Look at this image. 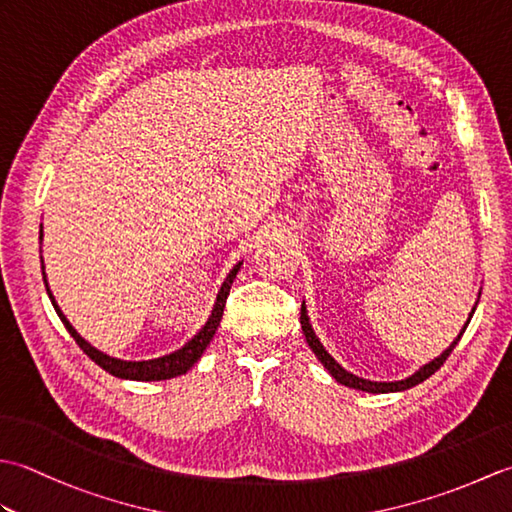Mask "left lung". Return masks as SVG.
<instances>
[{
	"label": "left lung",
	"mask_w": 512,
	"mask_h": 512,
	"mask_svg": "<svg viewBox=\"0 0 512 512\" xmlns=\"http://www.w3.org/2000/svg\"><path fill=\"white\" fill-rule=\"evenodd\" d=\"M473 312H475V308H473ZM473 317V314H471ZM471 317H469V321H471ZM469 325V323H466ZM466 325H464V330H466ZM301 330H303V334H306V341H308V345L312 347V352L317 354V358L319 361L323 363V367L328 369V372L339 380L341 385H345V387H354V389H361V391H372V394H387V391H402V389H409V387H413V385H418V383H422V380H427L431 374H436L438 369L447 363V358L451 356V352H453V347L458 345V341L462 339V334H464V330L458 334V339H455L451 345H449V350H444L436 361H431L429 365H424V367H420L416 374L413 376H409V378H405V380H396V383H372V380H365V378H358V376H352L350 372H345V369L334 361V358L323 350V345L319 343V339L317 336H314V332H312V328H310V323H308V314H306V306H301Z\"/></svg>",
	"instance_id": "obj_1"
}]
</instances>
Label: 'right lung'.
<instances>
[{"instance_id": "obj_1", "label": "right lung", "mask_w": 512, "mask_h": 512, "mask_svg": "<svg viewBox=\"0 0 512 512\" xmlns=\"http://www.w3.org/2000/svg\"><path fill=\"white\" fill-rule=\"evenodd\" d=\"M41 239V237H39ZM41 268H43V259H41ZM239 270V264L231 270V275L226 277L224 286L220 290V295H217V301H215V308H213V314L209 317V321H206L204 328L193 336V339L182 347V350L173 352V354H167L162 358H154V361H121V358H112L107 356L103 352L96 350V347H92L88 341H83L79 334H76V330L70 325V321L63 317V312L59 310L57 301H54L52 292L48 288V281H46V273H43V281H46V290H48V297L52 301L54 310H57L59 319L63 321L65 330H68L72 334V339L76 341V345L81 347V350L88 354L92 361L103 367L105 372H110L112 376H118V378H129V380H165V378H173V376H180V374H187L189 369L193 367V363L198 361V358L202 356V352L206 350V345L211 343L213 334L217 330V325H220L222 321V314H224V306H226V297L228 292H231V284L233 279L237 275Z\"/></svg>"}]
</instances>
